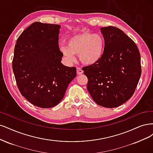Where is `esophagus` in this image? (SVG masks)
Instances as JSON below:
<instances>
[{
	"instance_id": "esophagus-1",
	"label": "esophagus",
	"mask_w": 153,
	"mask_h": 153,
	"mask_svg": "<svg viewBox=\"0 0 153 153\" xmlns=\"http://www.w3.org/2000/svg\"><path fill=\"white\" fill-rule=\"evenodd\" d=\"M77 74L78 75H81L82 74H83V71L81 69V68L77 67Z\"/></svg>"
}]
</instances>
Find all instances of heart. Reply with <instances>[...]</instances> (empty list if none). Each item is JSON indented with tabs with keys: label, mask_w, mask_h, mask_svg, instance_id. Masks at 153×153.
I'll use <instances>...</instances> for the list:
<instances>
[{
	"label": "heart",
	"mask_w": 153,
	"mask_h": 153,
	"mask_svg": "<svg viewBox=\"0 0 153 153\" xmlns=\"http://www.w3.org/2000/svg\"><path fill=\"white\" fill-rule=\"evenodd\" d=\"M105 46V40L100 34L83 31L72 36L68 39L67 46H62L61 51L69 61H74L75 55H79L82 63L91 66L100 61Z\"/></svg>",
	"instance_id": "b5f03b06"
}]
</instances>
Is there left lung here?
Returning <instances> with one entry per match:
<instances>
[{
	"instance_id": "8db88e82",
	"label": "left lung",
	"mask_w": 153,
	"mask_h": 153,
	"mask_svg": "<svg viewBox=\"0 0 153 153\" xmlns=\"http://www.w3.org/2000/svg\"><path fill=\"white\" fill-rule=\"evenodd\" d=\"M105 50L100 61L82 68L87 89L98 105L114 108L134 95L141 76L140 55L135 42L120 29L102 27Z\"/></svg>"
}]
</instances>
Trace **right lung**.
Here are the masks:
<instances>
[{
	"mask_svg": "<svg viewBox=\"0 0 153 153\" xmlns=\"http://www.w3.org/2000/svg\"><path fill=\"white\" fill-rule=\"evenodd\" d=\"M60 25L34 22L16 41L12 63L17 86L33 105H58L76 77V68L62 63L58 46Z\"/></svg>",
	"mask_w": 153,
	"mask_h": 153,
	"instance_id": "add662e5",
	"label": "right lung"
}]
</instances>
